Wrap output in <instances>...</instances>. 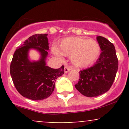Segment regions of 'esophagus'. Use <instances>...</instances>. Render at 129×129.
<instances>
[{
	"mask_svg": "<svg viewBox=\"0 0 129 129\" xmlns=\"http://www.w3.org/2000/svg\"><path fill=\"white\" fill-rule=\"evenodd\" d=\"M70 70H71V68H70L69 67L65 66V67H64V72H65V73H67L68 72H69V71Z\"/></svg>",
	"mask_w": 129,
	"mask_h": 129,
	"instance_id": "1",
	"label": "esophagus"
}]
</instances>
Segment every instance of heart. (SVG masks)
<instances>
[{
	"label": "heart",
	"instance_id": "1",
	"mask_svg": "<svg viewBox=\"0 0 129 129\" xmlns=\"http://www.w3.org/2000/svg\"><path fill=\"white\" fill-rule=\"evenodd\" d=\"M100 46L94 39L71 37L62 40L59 49L54 48L56 56L70 57L72 63L77 67H85L94 62L100 54Z\"/></svg>",
	"mask_w": 129,
	"mask_h": 129
}]
</instances>
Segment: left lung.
Here are the masks:
<instances>
[{"label": "left lung", "mask_w": 129, "mask_h": 129, "mask_svg": "<svg viewBox=\"0 0 129 129\" xmlns=\"http://www.w3.org/2000/svg\"><path fill=\"white\" fill-rule=\"evenodd\" d=\"M96 39L101 50L95 64L79 72V80L75 87L87 97H94L106 93L115 79L118 69V60L115 46L102 36Z\"/></svg>", "instance_id": "obj_1"}]
</instances>
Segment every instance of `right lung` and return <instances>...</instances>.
I'll return each instance as SVG.
<instances>
[{
    "label": "right lung",
    "mask_w": 129,
    "mask_h": 129,
    "mask_svg": "<svg viewBox=\"0 0 129 129\" xmlns=\"http://www.w3.org/2000/svg\"><path fill=\"white\" fill-rule=\"evenodd\" d=\"M47 34L33 35L17 48L13 56L10 74L18 92L26 98L38 101L47 98L54 91L56 80L64 73V67L54 69L46 65L48 56ZM30 49L40 53L38 61H31Z\"/></svg>",
    "instance_id": "right-lung-1"
}]
</instances>
